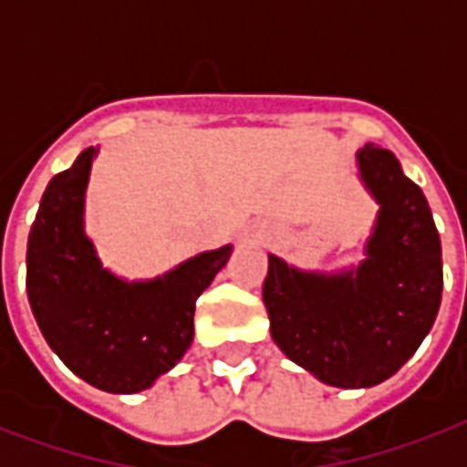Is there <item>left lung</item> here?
Returning a JSON list of instances; mask_svg holds the SVG:
<instances>
[{
    "label": "left lung",
    "mask_w": 467,
    "mask_h": 467,
    "mask_svg": "<svg viewBox=\"0 0 467 467\" xmlns=\"http://www.w3.org/2000/svg\"><path fill=\"white\" fill-rule=\"evenodd\" d=\"M356 164L378 203L361 262L327 274L269 254L262 291L278 348L334 388L395 376L434 325L443 288L441 240L420 186L390 150L366 145Z\"/></svg>",
    "instance_id": "left-lung-1"
}]
</instances>
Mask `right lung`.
Instances as JSON below:
<instances>
[{"label": "right lung", "instance_id": "obj_1", "mask_svg": "<svg viewBox=\"0 0 467 467\" xmlns=\"http://www.w3.org/2000/svg\"><path fill=\"white\" fill-rule=\"evenodd\" d=\"M99 148L50 179L28 234L26 293L47 347L84 383L113 395L148 390L193 341L198 296L233 244L191 256L148 281L101 264L84 233V196Z\"/></svg>", "mask_w": 467, "mask_h": 467}]
</instances>
